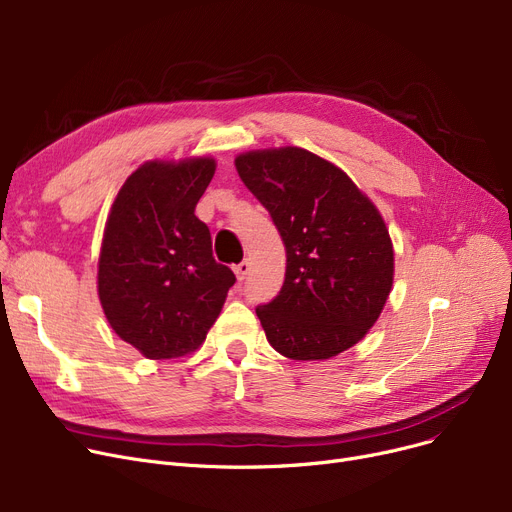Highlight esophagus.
I'll return each instance as SVG.
<instances>
[{
    "mask_svg": "<svg viewBox=\"0 0 512 512\" xmlns=\"http://www.w3.org/2000/svg\"><path fill=\"white\" fill-rule=\"evenodd\" d=\"M249 272H251V263H249L247 259L240 261L238 265H234V274H236V278H238L240 282L249 276Z\"/></svg>",
    "mask_w": 512,
    "mask_h": 512,
    "instance_id": "34e87169",
    "label": "esophagus"
}]
</instances>
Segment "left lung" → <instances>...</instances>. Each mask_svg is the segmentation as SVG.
Instances as JSON below:
<instances>
[{"label":"left lung","instance_id":"8db88e82","mask_svg":"<svg viewBox=\"0 0 512 512\" xmlns=\"http://www.w3.org/2000/svg\"><path fill=\"white\" fill-rule=\"evenodd\" d=\"M234 164L286 247L284 284L255 309L267 340L294 361L336 357L378 321L392 288L380 211L340 168L301 147L249 151Z\"/></svg>","mask_w":512,"mask_h":512}]
</instances>
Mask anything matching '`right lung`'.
<instances>
[{
  "label": "right lung",
  "instance_id": "add662e5",
  "mask_svg": "<svg viewBox=\"0 0 512 512\" xmlns=\"http://www.w3.org/2000/svg\"><path fill=\"white\" fill-rule=\"evenodd\" d=\"M213 174L211 157L147 161L107 215L99 301L114 332L147 359L199 348L236 282L213 259L209 228L195 215Z\"/></svg>",
  "mask_w": 512,
  "mask_h": 512
}]
</instances>
